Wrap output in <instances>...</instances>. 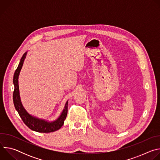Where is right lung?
Returning a JSON list of instances; mask_svg holds the SVG:
<instances>
[{
  "mask_svg": "<svg viewBox=\"0 0 160 160\" xmlns=\"http://www.w3.org/2000/svg\"><path fill=\"white\" fill-rule=\"evenodd\" d=\"M27 54V51L24 53V54L22 55V58H21L18 66L14 74L13 83L14 86V90L13 92V102L14 107L22 120L23 121L25 124L31 130L40 133H49L55 132L60 129V128L64 124V122L66 118L68 113V101H66L64 108L59 117L54 121L51 122L45 119L39 118L30 115V113L27 112V111L25 109L23 106H22L21 101L18 84L19 75L22 66L23 65V62L26 58Z\"/></svg>",
  "mask_w": 160,
  "mask_h": 160,
  "instance_id": "right-lung-1",
  "label": "right lung"
}]
</instances>
